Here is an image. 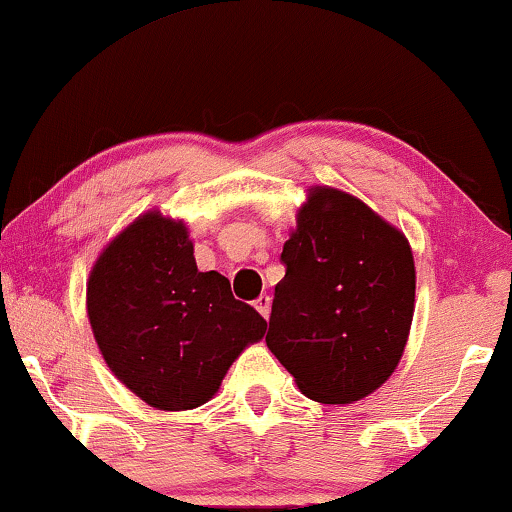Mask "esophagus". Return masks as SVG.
Returning a JSON list of instances; mask_svg holds the SVG:
<instances>
[{"label":"esophagus","mask_w":512,"mask_h":512,"mask_svg":"<svg viewBox=\"0 0 512 512\" xmlns=\"http://www.w3.org/2000/svg\"><path fill=\"white\" fill-rule=\"evenodd\" d=\"M270 304H273V301H270V296L268 294H261L258 296V299L254 301V306H256V311L263 315V318L268 320V315H270Z\"/></svg>","instance_id":"1"}]
</instances>
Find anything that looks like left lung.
Segmentation results:
<instances>
[{"label": "left lung", "mask_w": 512, "mask_h": 512, "mask_svg": "<svg viewBox=\"0 0 512 512\" xmlns=\"http://www.w3.org/2000/svg\"><path fill=\"white\" fill-rule=\"evenodd\" d=\"M280 261L268 349L308 399L368 396L399 365L413 320L408 239L351 194L315 187Z\"/></svg>", "instance_id": "1"}]
</instances>
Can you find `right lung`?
I'll return each mask as SVG.
<instances>
[{
	"label": "right lung",
	"instance_id": "right-lung-1",
	"mask_svg": "<svg viewBox=\"0 0 512 512\" xmlns=\"http://www.w3.org/2000/svg\"><path fill=\"white\" fill-rule=\"evenodd\" d=\"M87 313L109 368L159 410L206 403L244 346L266 334L227 277L199 273L187 227L154 211L99 256Z\"/></svg>",
	"mask_w": 512,
	"mask_h": 512
}]
</instances>
